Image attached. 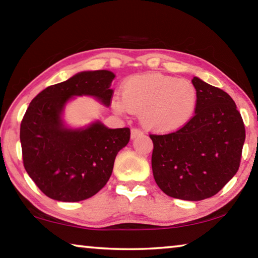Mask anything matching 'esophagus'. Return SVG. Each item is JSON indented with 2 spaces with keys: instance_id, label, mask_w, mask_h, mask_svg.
<instances>
[{
  "instance_id": "esophagus-1",
  "label": "esophagus",
  "mask_w": 258,
  "mask_h": 258,
  "mask_svg": "<svg viewBox=\"0 0 258 258\" xmlns=\"http://www.w3.org/2000/svg\"><path fill=\"white\" fill-rule=\"evenodd\" d=\"M142 134H144V132H142L141 130H139V128H132V130H131V139L134 140V139H136V138L141 137Z\"/></svg>"
}]
</instances>
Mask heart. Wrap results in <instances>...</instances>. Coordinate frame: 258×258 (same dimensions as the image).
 <instances>
[{
	"mask_svg": "<svg viewBox=\"0 0 258 258\" xmlns=\"http://www.w3.org/2000/svg\"><path fill=\"white\" fill-rule=\"evenodd\" d=\"M121 98L112 99L119 113H140L146 128L171 133L184 127L196 112L198 92L187 80L160 73L131 76L120 87Z\"/></svg>",
	"mask_w": 258,
	"mask_h": 258,
	"instance_id": "b5f03b06",
	"label": "heart"
}]
</instances>
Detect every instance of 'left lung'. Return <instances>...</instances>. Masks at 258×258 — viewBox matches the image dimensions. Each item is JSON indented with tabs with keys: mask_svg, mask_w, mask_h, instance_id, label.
<instances>
[{
	"mask_svg": "<svg viewBox=\"0 0 258 258\" xmlns=\"http://www.w3.org/2000/svg\"><path fill=\"white\" fill-rule=\"evenodd\" d=\"M198 92L195 116L174 133L151 134L154 179L172 198L198 202L217 195L240 167L244 124L224 90L192 79Z\"/></svg>",
	"mask_w": 258,
	"mask_h": 258,
	"instance_id": "1",
	"label": "left lung"
}]
</instances>
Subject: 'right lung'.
<instances>
[{
    "mask_svg": "<svg viewBox=\"0 0 258 258\" xmlns=\"http://www.w3.org/2000/svg\"><path fill=\"white\" fill-rule=\"evenodd\" d=\"M116 75L80 72L49 86L32 99L21 124L23 163L36 185L57 202L88 199L105 185L118 152L130 141V128H109L99 120L69 127L64 107L74 97L90 96L110 106Z\"/></svg>",
    "mask_w": 258,
    "mask_h": 258,
    "instance_id": "obj_1",
    "label": "right lung"
}]
</instances>
